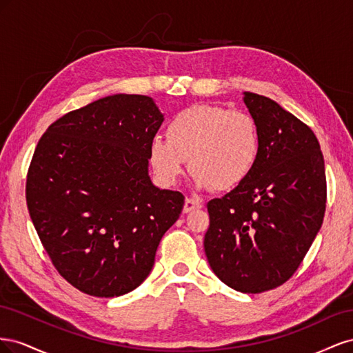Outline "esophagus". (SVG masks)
I'll return each mask as SVG.
<instances>
[{
  "instance_id": "34e87169",
  "label": "esophagus",
  "mask_w": 353,
  "mask_h": 353,
  "mask_svg": "<svg viewBox=\"0 0 353 353\" xmlns=\"http://www.w3.org/2000/svg\"><path fill=\"white\" fill-rule=\"evenodd\" d=\"M201 206L203 205H201L200 200L193 199V197H187L185 203H184V213H190V212H193L196 209H200Z\"/></svg>"
}]
</instances>
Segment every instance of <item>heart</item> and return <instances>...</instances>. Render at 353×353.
Here are the masks:
<instances>
[{
	"instance_id": "heart-1",
	"label": "heart",
	"mask_w": 353,
	"mask_h": 353,
	"mask_svg": "<svg viewBox=\"0 0 353 353\" xmlns=\"http://www.w3.org/2000/svg\"><path fill=\"white\" fill-rule=\"evenodd\" d=\"M166 137L150 141V163L160 183L172 185L190 159L199 188L231 190L250 175L259 156V130L253 117L221 105L196 104L178 112Z\"/></svg>"
}]
</instances>
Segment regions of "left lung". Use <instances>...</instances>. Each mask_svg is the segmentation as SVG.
Segmentation results:
<instances>
[{
    "instance_id": "8db88e82",
    "label": "left lung",
    "mask_w": 353,
    "mask_h": 353,
    "mask_svg": "<svg viewBox=\"0 0 353 353\" xmlns=\"http://www.w3.org/2000/svg\"><path fill=\"white\" fill-rule=\"evenodd\" d=\"M259 130L250 175L208 203L205 252L218 279L241 293L284 284L302 263L323 225L324 156L311 128L279 103L244 92Z\"/></svg>"
}]
</instances>
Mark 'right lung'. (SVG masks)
<instances>
[{"label": "right lung", "instance_id": "1", "mask_svg": "<svg viewBox=\"0 0 353 353\" xmlns=\"http://www.w3.org/2000/svg\"><path fill=\"white\" fill-rule=\"evenodd\" d=\"M162 122L150 97L116 94L61 116L38 141L26 178L29 215L54 268L82 293L132 292L183 212L184 196L148 176Z\"/></svg>", "mask_w": 353, "mask_h": 353}]
</instances>
